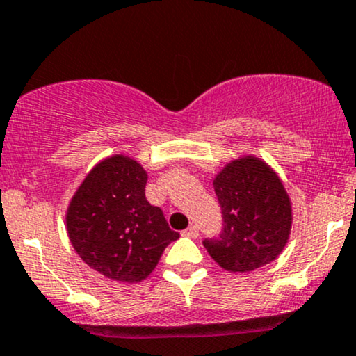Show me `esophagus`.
Returning a JSON list of instances; mask_svg holds the SVG:
<instances>
[{
  "label": "esophagus",
  "mask_w": 356,
  "mask_h": 356,
  "mask_svg": "<svg viewBox=\"0 0 356 356\" xmlns=\"http://www.w3.org/2000/svg\"><path fill=\"white\" fill-rule=\"evenodd\" d=\"M182 234L186 235V237H192V238L199 237V227H197V225H191V227H187V229L184 230Z\"/></svg>",
  "instance_id": "esophagus-1"
}]
</instances>
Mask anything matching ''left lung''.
Returning <instances> with one entry per match:
<instances>
[{
  "label": "left lung",
  "mask_w": 356,
  "mask_h": 356,
  "mask_svg": "<svg viewBox=\"0 0 356 356\" xmlns=\"http://www.w3.org/2000/svg\"><path fill=\"white\" fill-rule=\"evenodd\" d=\"M222 211L217 237L204 247L220 267L250 272L284 250L292 224L290 199L265 162L243 157L230 162L213 181Z\"/></svg>",
  "instance_id": "obj_1"
}]
</instances>
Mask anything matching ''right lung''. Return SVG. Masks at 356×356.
Masks as SVG:
<instances>
[{"instance_id":"right-lung-1","label":"right lung","mask_w":356,"mask_h":356,"mask_svg":"<svg viewBox=\"0 0 356 356\" xmlns=\"http://www.w3.org/2000/svg\"><path fill=\"white\" fill-rule=\"evenodd\" d=\"M147 174L114 156L97 164L72 197L66 224L72 247L89 267L119 282H140L177 241L161 207L145 199Z\"/></svg>"}]
</instances>
